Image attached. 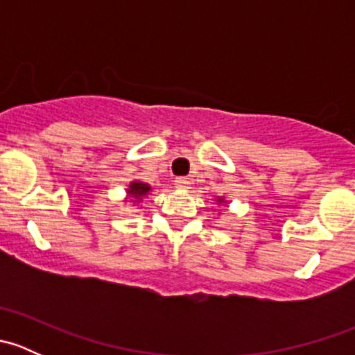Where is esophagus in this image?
<instances>
[{"label": "esophagus", "instance_id": "1", "mask_svg": "<svg viewBox=\"0 0 355 355\" xmlns=\"http://www.w3.org/2000/svg\"><path fill=\"white\" fill-rule=\"evenodd\" d=\"M175 187L182 189V191H187V189H191V180L185 177H178L177 180H175Z\"/></svg>", "mask_w": 355, "mask_h": 355}]
</instances>
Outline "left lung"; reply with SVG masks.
Returning a JSON list of instances; mask_svg holds the SVG:
<instances>
[{
	"label": "left lung",
	"mask_w": 355,
	"mask_h": 355,
	"mask_svg": "<svg viewBox=\"0 0 355 355\" xmlns=\"http://www.w3.org/2000/svg\"><path fill=\"white\" fill-rule=\"evenodd\" d=\"M218 202H223V199H218Z\"/></svg>",
	"instance_id": "8db88e82"
}]
</instances>
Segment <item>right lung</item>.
<instances>
[{
    "mask_svg": "<svg viewBox=\"0 0 355 355\" xmlns=\"http://www.w3.org/2000/svg\"><path fill=\"white\" fill-rule=\"evenodd\" d=\"M149 192H151L149 184H144V182H132V184L128 185L127 194L130 196V198H134L135 200H139L144 198V196H148Z\"/></svg>",
    "mask_w": 355,
    "mask_h": 355,
    "instance_id": "1",
    "label": "right lung"
}]
</instances>
